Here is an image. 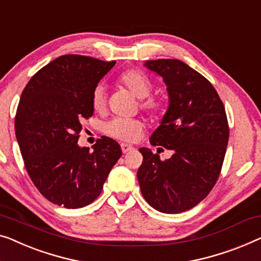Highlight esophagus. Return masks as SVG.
Wrapping results in <instances>:
<instances>
[{"instance_id":"1","label":"esophagus","mask_w":261,"mask_h":261,"mask_svg":"<svg viewBox=\"0 0 261 261\" xmlns=\"http://www.w3.org/2000/svg\"><path fill=\"white\" fill-rule=\"evenodd\" d=\"M134 149V147L133 146H130V145H127V143H121V150H122V153H128V152H130V150H133Z\"/></svg>"}]
</instances>
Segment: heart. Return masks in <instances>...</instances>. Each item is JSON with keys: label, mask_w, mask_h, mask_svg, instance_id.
Returning a JSON list of instances; mask_svg holds the SVG:
<instances>
[{"label": "heart", "mask_w": 261, "mask_h": 261, "mask_svg": "<svg viewBox=\"0 0 261 261\" xmlns=\"http://www.w3.org/2000/svg\"><path fill=\"white\" fill-rule=\"evenodd\" d=\"M119 84L127 88L137 96L140 101V108L149 113L154 118L160 119L168 111V101L164 96L149 94L153 89V82L139 69H128L120 75ZM106 90L102 86H97L92 94V107L96 113H101L106 109ZM105 132L109 137L121 140V141L133 142L142 132V122L138 119L114 118L105 124Z\"/></svg>", "instance_id": "heart-1"}]
</instances>
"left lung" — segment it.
I'll use <instances>...</instances> for the list:
<instances>
[{
  "label": "left lung",
  "mask_w": 261,
  "mask_h": 261,
  "mask_svg": "<svg viewBox=\"0 0 261 261\" xmlns=\"http://www.w3.org/2000/svg\"><path fill=\"white\" fill-rule=\"evenodd\" d=\"M145 66L164 77L169 95L168 111L150 137V145L172 149L160 160L140 148L138 169L141 193L162 213H181L202 201L220 175L229 127L224 103L212 84L180 60L159 59Z\"/></svg>",
  "instance_id": "8db88e82"
}]
</instances>
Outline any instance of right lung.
Here are the masks:
<instances>
[{"instance_id": "obj_1", "label": "right lung", "mask_w": 261, "mask_h": 261, "mask_svg": "<svg viewBox=\"0 0 261 261\" xmlns=\"http://www.w3.org/2000/svg\"><path fill=\"white\" fill-rule=\"evenodd\" d=\"M115 65L68 54L33 75L22 92L15 134L28 175L44 198L66 208H80L101 194L121 156L115 140L101 137L79 147L81 122L93 115L92 94Z\"/></svg>"}]
</instances>
